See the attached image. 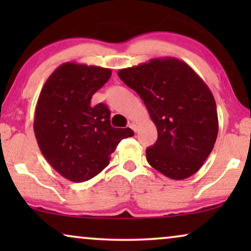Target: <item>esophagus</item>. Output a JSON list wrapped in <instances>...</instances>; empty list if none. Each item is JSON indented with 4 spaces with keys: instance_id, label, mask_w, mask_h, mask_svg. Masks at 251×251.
Wrapping results in <instances>:
<instances>
[{
    "instance_id": "34e87169",
    "label": "esophagus",
    "mask_w": 251,
    "mask_h": 251,
    "mask_svg": "<svg viewBox=\"0 0 251 251\" xmlns=\"http://www.w3.org/2000/svg\"><path fill=\"white\" fill-rule=\"evenodd\" d=\"M129 126H130V128H131L132 130H133V131H137V129H138V126H137V125H136V123H130V125H129Z\"/></svg>"
}]
</instances>
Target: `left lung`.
Instances as JSON below:
<instances>
[{
  "mask_svg": "<svg viewBox=\"0 0 251 251\" xmlns=\"http://www.w3.org/2000/svg\"><path fill=\"white\" fill-rule=\"evenodd\" d=\"M118 75L143 99L157 129L156 143L146 150L147 162L175 180L194 175L218 135L217 107L208 85L174 57L122 68Z\"/></svg>",
  "mask_w": 251,
  "mask_h": 251,
  "instance_id": "8db88e82",
  "label": "left lung"
}]
</instances>
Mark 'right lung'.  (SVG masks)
I'll list each match as a JSON object with an SVG mask.
<instances>
[{
	"label": "right lung",
	"mask_w": 251,
	"mask_h": 251,
	"mask_svg": "<svg viewBox=\"0 0 251 251\" xmlns=\"http://www.w3.org/2000/svg\"><path fill=\"white\" fill-rule=\"evenodd\" d=\"M109 68L61 64L48 77L34 115V133L43 156L71 181L89 180L108 166L111 154L130 128H113L105 104L91 98L109 80Z\"/></svg>",
	"instance_id": "obj_1"
}]
</instances>
